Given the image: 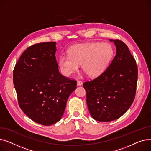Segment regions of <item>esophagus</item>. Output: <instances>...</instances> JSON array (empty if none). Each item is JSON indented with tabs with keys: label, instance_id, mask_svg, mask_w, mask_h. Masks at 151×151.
I'll return each mask as SVG.
<instances>
[{
	"label": "esophagus",
	"instance_id": "obj_1",
	"mask_svg": "<svg viewBox=\"0 0 151 151\" xmlns=\"http://www.w3.org/2000/svg\"><path fill=\"white\" fill-rule=\"evenodd\" d=\"M77 84L78 86H81V85H82L83 84V82H82V81H79V80H78V81H77Z\"/></svg>",
	"mask_w": 151,
	"mask_h": 151
}]
</instances>
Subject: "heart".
<instances>
[{
	"instance_id": "obj_1",
	"label": "heart",
	"mask_w": 151,
	"mask_h": 151,
	"mask_svg": "<svg viewBox=\"0 0 151 151\" xmlns=\"http://www.w3.org/2000/svg\"><path fill=\"white\" fill-rule=\"evenodd\" d=\"M113 55V49L109 43L90 42L70 47L68 55L62 54L58 66L65 76L71 74L82 63L83 71L91 77L102 74L107 68Z\"/></svg>"
}]
</instances>
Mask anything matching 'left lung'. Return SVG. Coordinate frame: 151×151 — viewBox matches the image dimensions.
<instances>
[{
    "label": "left lung",
    "instance_id": "obj_1",
    "mask_svg": "<svg viewBox=\"0 0 151 151\" xmlns=\"http://www.w3.org/2000/svg\"><path fill=\"white\" fill-rule=\"evenodd\" d=\"M110 40L116 46V55L100 76L83 84L91 116L102 122L116 120L127 111L138 80V66L127 46L118 39Z\"/></svg>",
    "mask_w": 151,
    "mask_h": 151
}]
</instances>
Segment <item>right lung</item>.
<instances>
[{"label": "right lung", "instance_id": "right-lung-1", "mask_svg": "<svg viewBox=\"0 0 151 151\" xmlns=\"http://www.w3.org/2000/svg\"><path fill=\"white\" fill-rule=\"evenodd\" d=\"M55 45V42H45L27 47L13 70L20 108L29 118L43 126L60 120L67 99L77 87L76 80L60 73Z\"/></svg>", "mask_w": 151, "mask_h": 151}]
</instances>
